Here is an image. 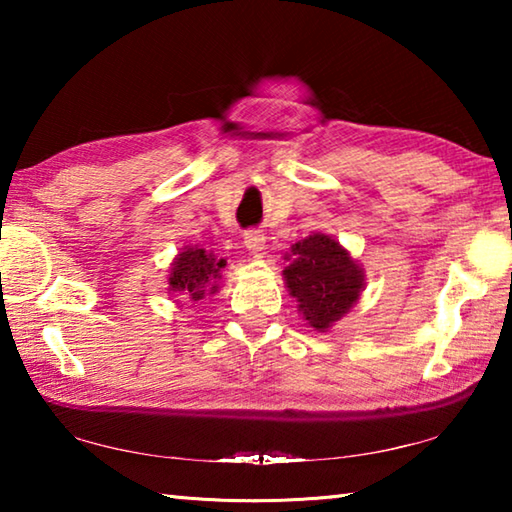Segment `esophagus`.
<instances>
[{"mask_svg":"<svg viewBox=\"0 0 512 512\" xmlns=\"http://www.w3.org/2000/svg\"><path fill=\"white\" fill-rule=\"evenodd\" d=\"M244 244H246L250 255H253V257H262L264 250H266V237L262 235V232L250 230V232H246Z\"/></svg>","mask_w":512,"mask_h":512,"instance_id":"obj_1","label":"esophagus"}]
</instances>
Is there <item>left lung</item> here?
<instances>
[{
  "label": "left lung",
  "mask_w": 512,
  "mask_h": 512,
  "mask_svg": "<svg viewBox=\"0 0 512 512\" xmlns=\"http://www.w3.org/2000/svg\"><path fill=\"white\" fill-rule=\"evenodd\" d=\"M282 277L289 296L296 298L300 316L316 332H327L357 305L366 289V273L339 241L311 232L287 253Z\"/></svg>",
  "instance_id": "8db88e82"
}]
</instances>
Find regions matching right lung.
<instances>
[{
    "mask_svg": "<svg viewBox=\"0 0 512 512\" xmlns=\"http://www.w3.org/2000/svg\"><path fill=\"white\" fill-rule=\"evenodd\" d=\"M225 257L214 255L201 246H185L173 257L167 277V293L180 305V300L198 302L205 296H214L221 287Z\"/></svg>",
    "mask_w": 512,
    "mask_h": 512,
    "instance_id": "1",
    "label": "right lung"
}]
</instances>
